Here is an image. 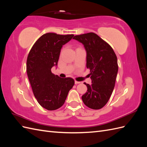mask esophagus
Returning a JSON list of instances; mask_svg holds the SVG:
<instances>
[{"label": "esophagus", "mask_w": 147, "mask_h": 147, "mask_svg": "<svg viewBox=\"0 0 147 147\" xmlns=\"http://www.w3.org/2000/svg\"><path fill=\"white\" fill-rule=\"evenodd\" d=\"M80 82H78V81H75V84H79L80 83Z\"/></svg>", "instance_id": "esophagus-1"}]
</instances>
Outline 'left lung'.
<instances>
[{"instance_id":"8db88e82","label":"left lung","mask_w":147,"mask_h":147,"mask_svg":"<svg viewBox=\"0 0 147 147\" xmlns=\"http://www.w3.org/2000/svg\"><path fill=\"white\" fill-rule=\"evenodd\" d=\"M86 52V67L90 69L91 84L84 83L87 92L82 99L89 108L98 110L107 103L113 91L118 66L116 55L107 43L90 32L75 36Z\"/></svg>"}]
</instances>
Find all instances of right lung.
<instances>
[{"mask_svg": "<svg viewBox=\"0 0 147 147\" xmlns=\"http://www.w3.org/2000/svg\"><path fill=\"white\" fill-rule=\"evenodd\" d=\"M73 37V34L47 33L37 40L28 55L29 80L38 104L47 110H55L63 106L74 85L73 78H61L51 70L57 65L62 47Z\"/></svg>", "mask_w": 147, "mask_h": 147, "instance_id": "add662e5", "label": "right lung"}]
</instances>
